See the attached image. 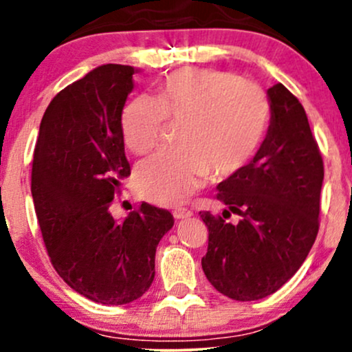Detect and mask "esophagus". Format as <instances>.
<instances>
[{
	"instance_id": "obj_1",
	"label": "esophagus",
	"mask_w": 352,
	"mask_h": 352,
	"mask_svg": "<svg viewBox=\"0 0 352 352\" xmlns=\"http://www.w3.org/2000/svg\"><path fill=\"white\" fill-rule=\"evenodd\" d=\"M172 215L175 220H180V218H188L192 215V212H190L188 208H184V207H179V208H173Z\"/></svg>"
}]
</instances>
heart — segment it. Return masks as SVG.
Wrapping results in <instances>:
<instances>
[{
	"mask_svg": "<svg viewBox=\"0 0 352 352\" xmlns=\"http://www.w3.org/2000/svg\"><path fill=\"white\" fill-rule=\"evenodd\" d=\"M182 122L175 151L140 164L139 192L157 205L173 207L205 180L235 175L253 159L272 124L268 94L252 80L227 71L184 67L157 84V96L137 98L122 114V135L135 155L152 152L165 122Z\"/></svg>",
	"mask_w": 352,
	"mask_h": 352,
	"instance_id": "b5f03b06",
	"label": "heart"
}]
</instances>
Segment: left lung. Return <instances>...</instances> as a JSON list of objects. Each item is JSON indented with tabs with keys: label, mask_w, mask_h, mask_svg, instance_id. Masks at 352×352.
<instances>
[{
	"label": "left lung",
	"mask_w": 352,
	"mask_h": 352,
	"mask_svg": "<svg viewBox=\"0 0 352 352\" xmlns=\"http://www.w3.org/2000/svg\"><path fill=\"white\" fill-rule=\"evenodd\" d=\"M268 96L272 124L260 151L217 187L228 210L200 212L208 230L201 268L217 292L236 301L278 292L300 270L319 230V145L296 96L283 84ZM233 212L238 222L228 221Z\"/></svg>",
	"instance_id": "obj_1"
}]
</instances>
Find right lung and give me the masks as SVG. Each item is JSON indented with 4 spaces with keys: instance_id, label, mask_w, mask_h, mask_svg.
Here are the masks:
<instances>
[{
    "instance_id": "right-lung-1",
    "label": "right lung",
    "mask_w": 352,
    "mask_h": 352,
    "mask_svg": "<svg viewBox=\"0 0 352 352\" xmlns=\"http://www.w3.org/2000/svg\"><path fill=\"white\" fill-rule=\"evenodd\" d=\"M134 67L106 64L64 87L44 112L31 193L58 274L100 305H127L151 288L155 248L173 227L168 210L142 204L117 221L111 205L125 159L122 109Z\"/></svg>"
}]
</instances>
